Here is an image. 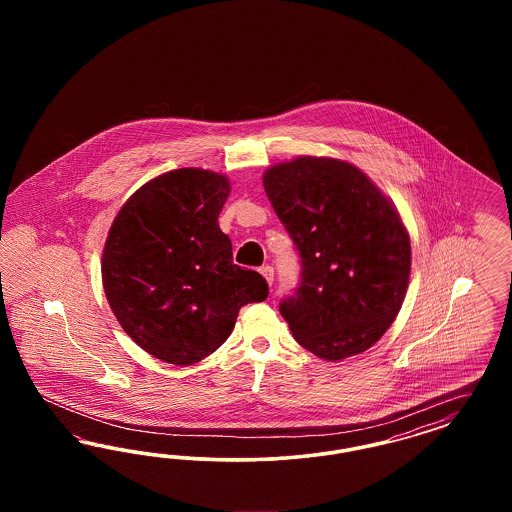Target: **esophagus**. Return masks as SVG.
Listing matches in <instances>:
<instances>
[{
  "label": "esophagus",
  "mask_w": 512,
  "mask_h": 512,
  "mask_svg": "<svg viewBox=\"0 0 512 512\" xmlns=\"http://www.w3.org/2000/svg\"><path fill=\"white\" fill-rule=\"evenodd\" d=\"M259 272L265 276V280H267L268 284H272V280H274V268L265 265V267H261Z\"/></svg>",
  "instance_id": "1"
}]
</instances>
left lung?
Instances as JSON below:
<instances>
[{"label":"left lung","instance_id":"obj_1","mask_svg":"<svg viewBox=\"0 0 512 512\" xmlns=\"http://www.w3.org/2000/svg\"><path fill=\"white\" fill-rule=\"evenodd\" d=\"M263 186L301 257V282L280 303L293 338L324 361L363 353L409 286L411 240L397 209L365 172L330 157L278 163Z\"/></svg>","mask_w":512,"mask_h":512}]
</instances>
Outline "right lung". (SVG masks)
Here are the masks:
<instances>
[{
	"mask_svg": "<svg viewBox=\"0 0 512 512\" xmlns=\"http://www.w3.org/2000/svg\"><path fill=\"white\" fill-rule=\"evenodd\" d=\"M228 194L219 172H165L122 205L109 230L107 301L122 330L165 363H199L230 336L244 305L267 299V280L232 263L219 228Z\"/></svg>",
	"mask_w": 512,
	"mask_h": 512,
	"instance_id": "obj_1",
	"label": "right lung"
}]
</instances>
